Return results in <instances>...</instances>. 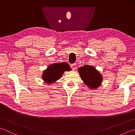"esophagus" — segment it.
<instances>
[{
	"mask_svg": "<svg viewBox=\"0 0 135 135\" xmlns=\"http://www.w3.org/2000/svg\"><path fill=\"white\" fill-rule=\"evenodd\" d=\"M70 67H71V68H72V70H75L76 68V65L75 64V63H73V64L70 65Z\"/></svg>",
	"mask_w": 135,
	"mask_h": 135,
	"instance_id": "esophagus-1",
	"label": "esophagus"
}]
</instances>
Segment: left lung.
<instances>
[{
  "label": "left lung",
  "mask_w": 135,
  "mask_h": 135,
  "mask_svg": "<svg viewBox=\"0 0 135 135\" xmlns=\"http://www.w3.org/2000/svg\"><path fill=\"white\" fill-rule=\"evenodd\" d=\"M78 72L81 79L91 89H95L101 85L103 76L95 67L85 65L79 68Z\"/></svg>",
  "instance_id": "1"
}]
</instances>
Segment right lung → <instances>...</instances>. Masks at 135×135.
<instances>
[{
	"label": "right lung",
	"instance_id": "right-lung-1",
	"mask_svg": "<svg viewBox=\"0 0 135 135\" xmlns=\"http://www.w3.org/2000/svg\"><path fill=\"white\" fill-rule=\"evenodd\" d=\"M70 70H71L70 66L67 63H53L44 71L42 78L47 84H52L59 80L65 71Z\"/></svg>",
	"mask_w": 135,
	"mask_h": 135
}]
</instances>
